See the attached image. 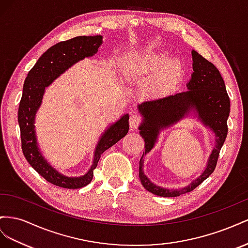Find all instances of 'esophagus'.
I'll list each match as a JSON object with an SVG mask.
<instances>
[{"mask_svg": "<svg viewBox=\"0 0 248 248\" xmlns=\"http://www.w3.org/2000/svg\"><path fill=\"white\" fill-rule=\"evenodd\" d=\"M141 122V118L138 114H136V113H133V114H131L130 118H129V123H130V128L135 130L138 128V125Z\"/></svg>", "mask_w": 248, "mask_h": 248, "instance_id": "obj_1", "label": "esophagus"}]
</instances>
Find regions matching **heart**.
<instances>
[{
    "instance_id": "heart-1",
    "label": "heart",
    "mask_w": 248,
    "mask_h": 248,
    "mask_svg": "<svg viewBox=\"0 0 248 248\" xmlns=\"http://www.w3.org/2000/svg\"><path fill=\"white\" fill-rule=\"evenodd\" d=\"M182 72L181 61L170 59L166 52H133L126 54L122 61V73L126 80L158 73L155 85L160 90L170 86Z\"/></svg>"
}]
</instances>
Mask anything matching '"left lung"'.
I'll list each match as a JSON object with an SVG mask.
<instances>
[{
  "mask_svg": "<svg viewBox=\"0 0 248 248\" xmlns=\"http://www.w3.org/2000/svg\"><path fill=\"white\" fill-rule=\"evenodd\" d=\"M193 73L187 83V91L147 101L137 106L142 116L138 126L144 139L145 152L139 161V179L142 186L155 195L175 197L192 191L214 171L217 159L228 135L230 97L224 81L214 64L192 49ZM196 117L216 135V147L208 159L206 168L189 186L180 189H168L154 184L143 171V157L156 143L159 133L186 117Z\"/></svg>",
  "mask_w": 248,
  "mask_h": 248,
  "instance_id": "left-lung-1",
  "label": "left lung"
}]
</instances>
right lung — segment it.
<instances>
[{
    "label": "right lung",
    "mask_w": 248,
    "mask_h": 248,
    "mask_svg": "<svg viewBox=\"0 0 248 248\" xmlns=\"http://www.w3.org/2000/svg\"><path fill=\"white\" fill-rule=\"evenodd\" d=\"M102 44V35L78 36L56 44L40 56L24 83L23 95L18 107L22 150L27 161L35 170L47 182L58 187L78 189L88 185L93 178V170L101 155L129 132V114L126 113L103 132L95 146L93 164L86 173L80 176H67L59 172L48 163L38 146L34 124L46 88L76 63L94 56Z\"/></svg>",
    "instance_id": "1"
}]
</instances>
